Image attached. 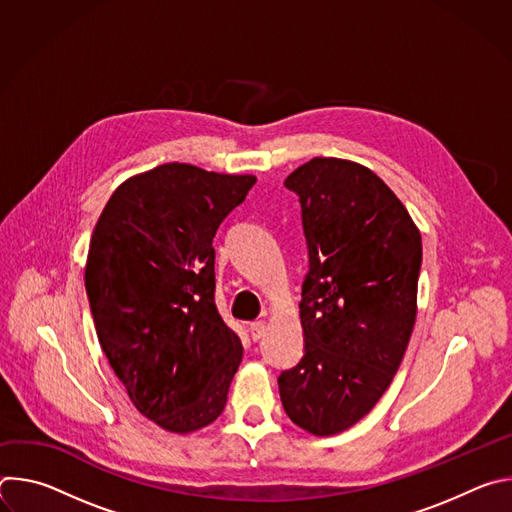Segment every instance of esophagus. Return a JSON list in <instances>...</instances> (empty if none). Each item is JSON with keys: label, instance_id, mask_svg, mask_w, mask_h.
Masks as SVG:
<instances>
[{"label": "esophagus", "instance_id": "obj_1", "mask_svg": "<svg viewBox=\"0 0 512 512\" xmlns=\"http://www.w3.org/2000/svg\"><path fill=\"white\" fill-rule=\"evenodd\" d=\"M265 330H267V324L263 320H257L249 326V332H251V338L253 340H261L265 336Z\"/></svg>", "mask_w": 512, "mask_h": 512}]
</instances>
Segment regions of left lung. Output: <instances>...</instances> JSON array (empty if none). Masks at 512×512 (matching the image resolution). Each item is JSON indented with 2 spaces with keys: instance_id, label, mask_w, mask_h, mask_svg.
Masks as SVG:
<instances>
[{
  "instance_id": "left-lung-1",
  "label": "left lung",
  "mask_w": 512,
  "mask_h": 512,
  "mask_svg": "<svg viewBox=\"0 0 512 512\" xmlns=\"http://www.w3.org/2000/svg\"><path fill=\"white\" fill-rule=\"evenodd\" d=\"M302 206L308 275L302 360L277 377L287 417L334 435L367 415L407 350L421 269V235L369 168L314 158L285 178Z\"/></svg>"
}]
</instances>
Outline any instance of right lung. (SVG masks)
Segmentation results:
<instances>
[{"mask_svg":"<svg viewBox=\"0 0 512 512\" xmlns=\"http://www.w3.org/2000/svg\"><path fill=\"white\" fill-rule=\"evenodd\" d=\"M255 182L164 164L123 182L93 231L85 287L101 348L135 409L168 431L227 405L243 344L214 304L212 241Z\"/></svg>","mask_w":512,"mask_h":512,"instance_id":"right-lung-1","label":"right lung"}]
</instances>
